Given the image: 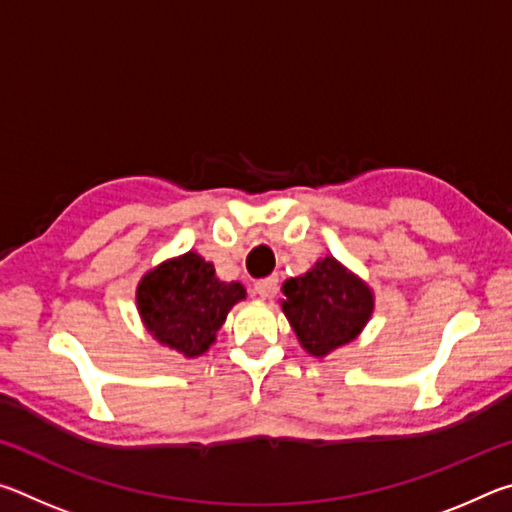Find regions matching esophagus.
<instances>
[{
	"instance_id": "1",
	"label": "esophagus",
	"mask_w": 512,
	"mask_h": 512,
	"mask_svg": "<svg viewBox=\"0 0 512 512\" xmlns=\"http://www.w3.org/2000/svg\"><path fill=\"white\" fill-rule=\"evenodd\" d=\"M275 289H277V277H264V280H257L255 287H253L255 296H259L262 300L271 298L273 293H275Z\"/></svg>"
}]
</instances>
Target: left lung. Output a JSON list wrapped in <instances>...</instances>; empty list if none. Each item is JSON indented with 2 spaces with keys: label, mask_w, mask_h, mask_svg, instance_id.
Listing matches in <instances>:
<instances>
[{
  "label": "left lung",
  "mask_w": 512,
  "mask_h": 512,
  "mask_svg": "<svg viewBox=\"0 0 512 512\" xmlns=\"http://www.w3.org/2000/svg\"><path fill=\"white\" fill-rule=\"evenodd\" d=\"M282 293L284 316L302 350L316 359L357 339L375 311L372 289L332 255L318 259L307 273L289 277Z\"/></svg>",
  "instance_id": "obj_1"
}]
</instances>
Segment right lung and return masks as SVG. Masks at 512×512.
Wrapping results in <instances>:
<instances>
[{
  "instance_id": "right-lung-1",
  "label": "right lung",
  "mask_w": 512,
  "mask_h": 512,
  "mask_svg": "<svg viewBox=\"0 0 512 512\" xmlns=\"http://www.w3.org/2000/svg\"><path fill=\"white\" fill-rule=\"evenodd\" d=\"M135 300L146 332L164 348L194 359L212 348L230 309L246 300V289L221 282L214 264L189 250L144 273Z\"/></svg>"
}]
</instances>
